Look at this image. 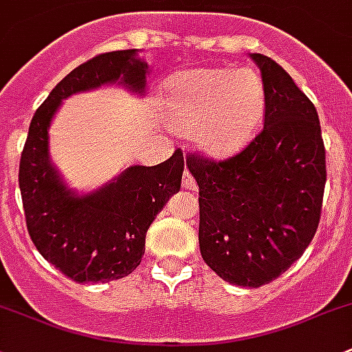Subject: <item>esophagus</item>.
Wrapping results in <instances>:
<instances>
[{"instance_id": "34e87169", "label": "esophagus", "mask_w": 352, "mask_h": 352, "mask_svg": "<svg viewBox=\"0 0 352 352\" xmlns=\"http://www.w3.org/2000/svg\"><path fill=\"white\" fill-rule=\"evenodd\" d=\"M182 187L184 188H188V190H195V188H197V182H195V179L190 175V173L187 172V170H186V173H184Z\"/></svg>"}]
</instances>
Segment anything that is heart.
I'll return each mask as SVG.
<instances>
[{"instance_id": "b5f03b06", "label": "heart", "mask_w": 352, "mask_h": 352, "mask_svg": "<svg viewBox=\"0 0 352 352\" xmlns=\"http://www.w3.org/2000/svg\"><path fill=\"white\" fill-rule=\"evenodd\" d=\"M166 120L177 131L195 133L212 157H228L253 138L265 116L266 89L253 69H197L165 86Z\"/></svg>"}]
</instances>
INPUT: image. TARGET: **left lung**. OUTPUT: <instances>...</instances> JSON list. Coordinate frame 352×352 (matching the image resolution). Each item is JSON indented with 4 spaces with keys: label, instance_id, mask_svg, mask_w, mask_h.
Listing matches in <instances>:
<instances>
[{
    "label": "left lung",
    "instance_id": "obj_1",
    "mask_svg": "<svg viewBox=\"0 0 352 352\" xmlns=\"http://www.w3.org/2000/svg\"><path fill=\"white\" fill-rule=\"evenodd\" d=\"M266 89L263 129L239 153L187 155L199 186V246L221 278L258 288L302 256L322 210L325 148L316 106L275 60L251 54Z\"/></svg>",
    "mask_w": 352,
    "mask_h": 352
}]
</instances>
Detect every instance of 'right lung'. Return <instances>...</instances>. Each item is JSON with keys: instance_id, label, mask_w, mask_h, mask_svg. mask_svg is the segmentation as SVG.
<instances>
[{"instance_id": "obj_1", "label": "right lung", "mask_w": 352, "mask_h": 352, "mask_svg": "<svg viewBox=\"0 0 352 352\" xmlns=\"http://www.w3.org/2000/svg\"><path fill=\"white\" fill-rule=\"evenodd\" d=\"M135 55L136 49L108 52L74 69L33 114L21 151L18 182L30 238L77 283L128 276L145 253L148 228L182 182L184 153L175 150L164 164L129 166L108 186L79 197L64 187L49 160V126L62 99L111 82L143 91L148 65Z\"/></svg>"}]
</instances>
